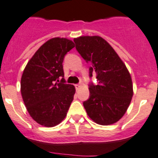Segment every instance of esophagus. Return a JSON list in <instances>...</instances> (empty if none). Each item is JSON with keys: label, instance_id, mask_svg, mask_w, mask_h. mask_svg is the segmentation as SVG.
<instances>
[{"label": "esophagus", "instance_id": "obj_1", "mask_svg": "<svg viewBox=\"0 0 158 158\" xmlns=\"http://www.w3.org/2000/svg\"><path fill=\"white\" fill-rule=\"evenodd\" d=\"M75 86H76V89H79V88L81 87V86H80V85H79V84H76V85H75Z\"/></svg>", "mask_w": 158, "mask_h": 158}]
</instances>
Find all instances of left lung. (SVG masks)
Segmentation results:
<instances>
[{
  "instance_id": "obj_1",
  "label": "left lung",
  "mask_w": 158,
  "mask_h": 158,
  "mask_svg": "<svg viewBox=\"0 0 158 158\" xmlns=\"http://www.w3.org/2000/svg\"><path fill=\"white\" fill-rule=\"evenodd\" d=\"M78 52L97 73L98 84L90 85L89 98L83 106L88 116L101 126H109L126 114L133 95L131 75L125 63L104 38L82 36L75 38Z\"/></svg>"
}]
</instances>
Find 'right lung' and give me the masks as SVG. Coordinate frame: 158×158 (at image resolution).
I'll return each mask as SVG.
<instances>
[{
    "instance_id": "obj_1",
    "label": "right lung",
    "mask_w": 158,
    "mask_h": 158,
    "mask_svg": "<svg viewBox=\"0 0 158 158\" xmlns=\"http://www.w3.org/2000/svg\"><path fill=\"white\" fill-rule=\"evenodd\" d=\"M75 47L67 38L48 40L36 51L23 71L21 94L29 115L38 124L54 127L67 115L76 88L65 84L63 60Z\"/></svg>"
}]
</instances>
